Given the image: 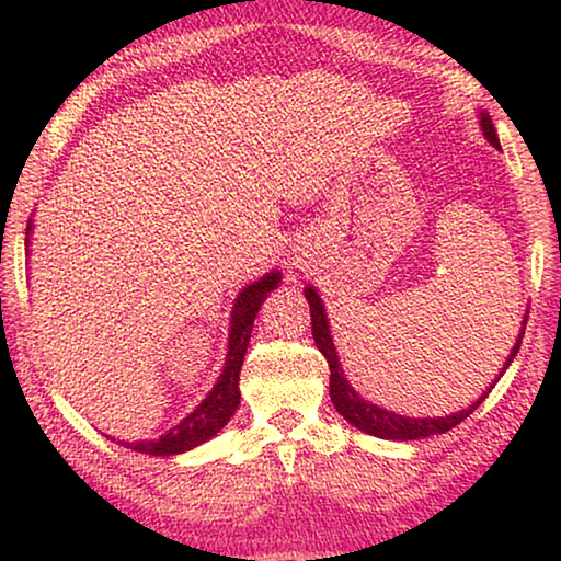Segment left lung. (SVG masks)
I'll list each match as a JSON object with an SVG mask.
<instances>
[{"mask_svg":"<svg viewBox=\"0 0 561 561\" xmlns=\"http://www.w3.org/2000/svg\"><path fill=\"white\" fill-rule=\"evenodd\" d=\"M480 127H482V135L488 137V142L493 145V148H501V142H497V135H495V127H493V119H490V114L480 112ZM304 294H306V298H309V306H311L313 342H317V347H319L321 355L327 357L329 373H332V375H329V396H332L334 409L342 413L344 421H350V424L355 426V428H359V432L378 436V439H396V442H411V439H424V436L444 434V432H449V428H455L457 424H462V421L470 416V413L478 409L482 401H485L488 393H490V388H493V386H490L485 393H482L478 401L470 405V409L449 413V416L411 419V416H401V413L380 409V405L365 401V398L359 396L357 390L350 386V380L344 378V370L340 367V357H336V350H334V342H332V332H329V321H327V313H324V304H321V298H319V294L313 288H306ZM526 319H528V311H526ZM526 319H524V327H520L516 347L511 350L508 363L503 365L501 375L505 373V367L513 363V357H516V352L520 347V340H524Z\"/></svg>","mask_w":561,"mask_h":561,"instance_id":"8db88e82","label":"left lung"}]
</instances>
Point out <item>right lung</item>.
I'll return each mask as SVG.
<instances>
[{
  "mask_svg": "<svg viewBox=\"0 0 561 561\" xmlns=\"http://www.w3.org/2000/svg\"><path fill=\"white\" fill-rule=\"evenodd\" d=\"M33 225H27V234ZM30 244V240H27ZM280 273L273 271L263 275V278L252 283L237 296L232 319H229V350H227V363L221 370L217 386L211 388V393L188 413L181 424H175L171 432H165L160 439H145V442H122L127 449L142 451V455H156V457H171L181 455L198 447V444L209 442L211 436H217L221 428L227 426V421L232 419V413L240 405V370L244 352H248L252 324L260 306L271 294L273 288H278Z\"/></svg>",
  "mask_w": 561,
  "mask_h": 561,
  "instance_id": "obj_1",
  "label": "right lung"
}]
</instances>
